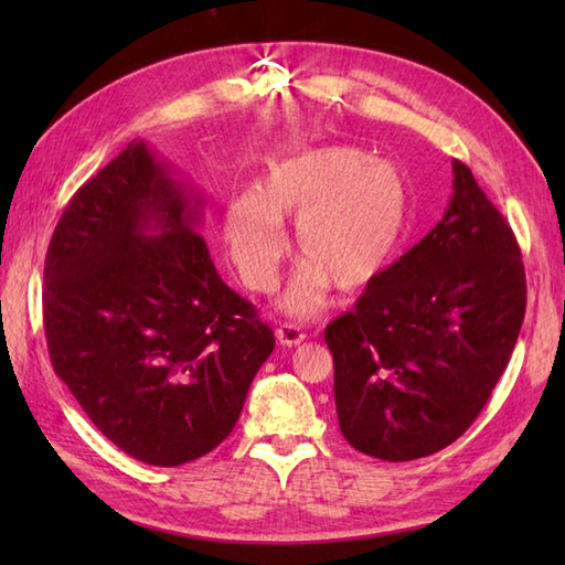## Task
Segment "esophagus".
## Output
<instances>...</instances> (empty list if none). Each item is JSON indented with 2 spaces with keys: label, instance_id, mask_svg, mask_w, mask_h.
Listing matches in <instances>:
<instances>
[{
  "label": "esophagus",
  "instance_id": "34e87169",
  "mask_svg": "<svg viewBox=\"0 0 565 565\" xmlns=\"http://www.w3.org/2000/svg\"><path fill=\"white\" fill-rule=\"evenodd\" d=\"M276 340L284 347H296L306 340V332L296 326H289V322H284V326L276 328Z\"/></svg>",
  "mask_w": 565,
  "mask_h": 565
}]
</instances>
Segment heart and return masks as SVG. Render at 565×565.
Wrapping results in <instances>:
<instances>
[{"instance_id": "b5f03b06", "label": "heart", "mask_w": 565, "mask_h": 565, "mask_svg": "<svg viewBox=\"0 0 565 565\" xmlns=\"http://www.w3.org/2000/svg\"><path fill=\"white\" fill-rule=\"evenodd\" d=\"M411 211L403 167L354 146H322L271 162L259 189L225 201L221 227L239 279L269 294L289 249L284 221H296L303 262L281 308L294 318H316L328 308L332 286L359 291L388 267Z\"/></svg>"}]
</instances>
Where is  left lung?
Wrapping results in <instances>:
<instances>
[{
	"instance_id": "1",
	"label": "left lung",
	"mask_w": 565,
	"mask_h": 565,
	"mask_svg": "<svg viewBox=\"0 0 565 565\" xmlns=\"http://www.w3.org/2000/svg\"><path fill=\"white\" fill-rule=\"evenodd\" d=\"M524 308L518 237L454 160L444 218L326 328L344 439L383 461L449 447L505 371Z\"/></svg>"
}]
</instances>
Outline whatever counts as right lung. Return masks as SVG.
<instances>
[{"label": "right lung", "instance_id": "obj_1", "mask_svg": "<svg viewBox=\"0 0 565 565\" xmlns=\"http://www.w3.org/2000/svg\"><path fill=\"white\" fill-rule=\"evenodd\" d=\"M189 194L134 140L70 199L43 269L55 374L106 439L167 468L231 435L274 350L215 271Z\"/></svg>", "mask_w": 565, "mask_h": 565}]
</instances>
